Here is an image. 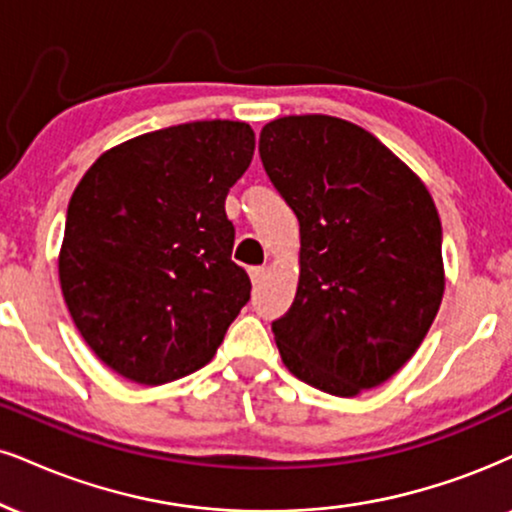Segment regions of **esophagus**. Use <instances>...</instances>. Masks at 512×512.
Returning <instances> with one entry per match:
<instances>
[{"instance_id":"obj_1","label":"esophagus","mask_w":512,"mask_h":512,"mask_svg":"<svg viewBox=\"0 0 512 512\" xmlns=\"http://www.w3.org/2000/svg\"><path fill=\"white\" fill-rule=\"evenodd\" d=\"M249 277H251V282H254V285H261L263 277H266V268H263V266L249 268Z\"/></svg>"}]
</instances>
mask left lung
I'll return each mask as SVG.
<instances>
[{
	"mask_svg": "<svg viewBox=\"0 0 512 512\" xmlns=\"http://www.w3.org/2000/svg\"><path fill=\"white\" fill-rule=\"evenodd\" d=\"M258 151L299 218V287L273 323L282 363L342 399L380 387L418 351L444 296L425 182L368 130L320 113L268 123Z\"/></svg>",
	"mask_w": 512,
	"mask_h": 512,
	"instance_id": "8db88e82",
	"label": "left lung"
}]
</instances>
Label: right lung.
Listing matches in <instances>:
<instances>
[{"label": "right lung", "mask_w": 512, "mask_h": 512, "mask_svg": "<svg viewBox=\"0 0 512 512\" xmlns=\"http://www.w3.org/2000/svg\"><path fill=\"white\" fill-rule=\"evenodd\" d=\"M239 121H197L104 151L68 204L63 301L106 368L159 387L204 368L249 301L225 197L254 159Z\"/></svg>", "instance_id": "obj_1"}]
</instances>
